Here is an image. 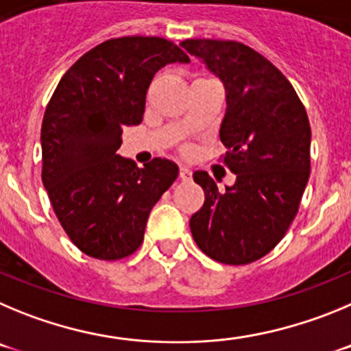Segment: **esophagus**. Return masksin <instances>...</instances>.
Listing matches in <instances>:
<instances>
[{
  "label": "esophagus",
  "instance_id": "34e87169",
  "mask_svg": "<svg viewBox=\"0 0 351 351\" xmlns=\"http://www.w3.org/2000/svg\"><path fill=\"white\" fill-rule=\"evenodd\" d=\"M180 178H182V182H191L192 180V171L187 166H180Z\"/></svg>",
  "mask_w": 351,
  "mask_h": 351
}]
</instances>
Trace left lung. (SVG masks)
<instances>
[{"instance_id":"obj_1","label":"left lung","mask_w":351,"mask_h":351,"mask_svg":"<svg viewBox=\"0 0 351 351\" xmlns=\"http://www.w3.org/2000/svg\"><path fill=\"white\" fill-rule=\"evenodd\" d=\"M180 45L223 82L220 140L236 175L219 191L206 171L194 173L204 204L192 215V236L213 261L250 264L282 241L298 215L309 178L308 113L285 75L250 47L201 38Z\"/></svg>"}]
</instances>
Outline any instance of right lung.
<instances>
[{"instance_id":"obj_1","label":"right lung","mask_w":351,"mask_h":351,"mask_svg":"<svg viewBox=\"0 0 351 351\" xmlns=\"http://www.w3.org/2000/svg\"><path fill=\"white\" fill-rule=\"evenodd\" d=\"M189 56L159 36L112 38L62 75L42 124V180L78 250L119 261L143 243L148 215L178 176L156 157L145 168L117 156L122 129L143 121L154 75Z\"/></svg>"}]
</instances>
